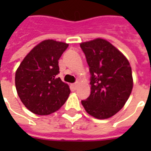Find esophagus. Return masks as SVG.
I'll list each match as a JSON object with an SVG mask.
<instances>
[{"instance_id": "34e87169", "label": "esophagus", "mask_w": 151, "mask_h": 151, "mask_svg": "<svg viewBox=\"0 0 151 151\" xmlns=\"http://www.w3.org/2000/svg\"><path fill=\"white\" fill-rule=\"evenodd\" d=\"M71 87H72V89L73 90V91H75L76 89H77V87H78V83L76 82V83L72 84V85H71Z\"/></svg>"}]
</instances>
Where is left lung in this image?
<instances>
[{
	"label": "left lung",
	"instance_id": "left-lung-1",
	"mask_svg": "<svg viewBox=\"0 0 151 151\" xmlns=\"http://www.w3.org/2000/svg\"><path fill=\"white\" fill-rule=\"evenodd\" d=\"M91 73V95L82 104L88 114L107 119L117 113L133 89L129 62L108 41L95 39L80 43Z\"/></svg>",
	"mask_w": 151,
	"mask_h": 151
}]
</instances>
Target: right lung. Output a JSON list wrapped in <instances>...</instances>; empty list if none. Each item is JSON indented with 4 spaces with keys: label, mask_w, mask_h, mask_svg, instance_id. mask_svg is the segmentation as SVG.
<instances>
[{
    "label": "right lung",
    "mask_w": 151,
    "mask_h": 151,
    "mask_svg": "<svg viewBox=\"0 0 151 151\" xmlns=\"http://www.w3.org/2000/svg\"><path fill=\"white\" fill-rule=\"evenodd\" d=\"M69 44L43 40L26 56L15 73L19 98L31 112L44 116L61 108L70 94L69 86L57 77L58 60Z\"/></svg>",
    "instance_id": "add662e5"
}]
</instances>
